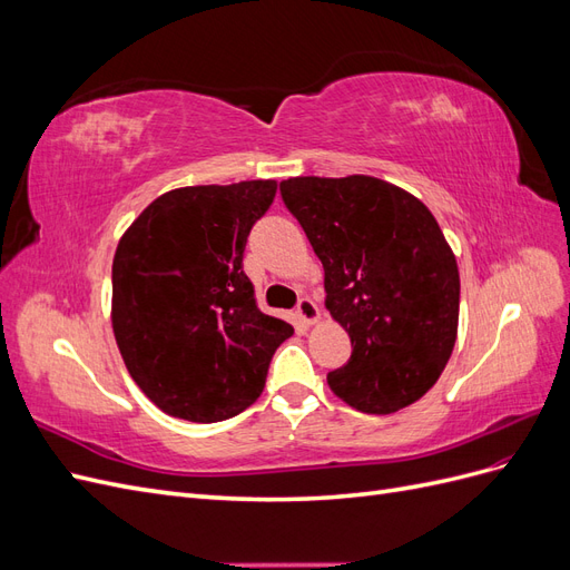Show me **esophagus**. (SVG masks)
<instances>
[{
	"instance_id": "1",
	"label": "esophagus",
	"mask_w": 570,
	"mask_h": 570,
	"mask_svg": "<svg viewBox=\"0 0 570 570\" xmlns=\"http://www.w3.org/2000/svg\"><path fill=\"white\" fill-rule=\"evenodd\" d=\"M297 316H299L306 325H314V323H318L321 312H318L316 302H314V299H308V297L299 299V304H297Z\"/></svg>"
}]
</instances>
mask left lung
<instances>
[{
  "label": "left lung",
  "instance_id": "1",
  "mask_svg": "<svg viewBox=\"0 0 570 570\" xmlns=\"http://www.w3.org/2000/svg\"><path fill=\"white\" fill-rule=\"evenodd\" d=\"M325 271V306L352 356L327 385L361 413H394L438 383L459 327V268L428 206L371 176L281 183Z\"/></svg>",
  "mask_w": 570,
  "mask_h": 570
}]
</instances>
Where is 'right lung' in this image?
<instances>
[{
	"label": "right lung",
	"instance_id": "add662e5",
	"mask_svg": "<svg viewBox=\"0 0 570 570\" xmlns=\"http://www.w3.org/2000/svg\"><path fill=\"white\" fill-rule=\"evenodd\" d=\"M275 189V180L170 189L118 239L114 337L137 387L168 416H237L264 392L275 350L295 333L258 312L243 271L247 235Z\"/></svg>",
	"mask_w": 570,
	"mask_h": 570
}]
</instances>
